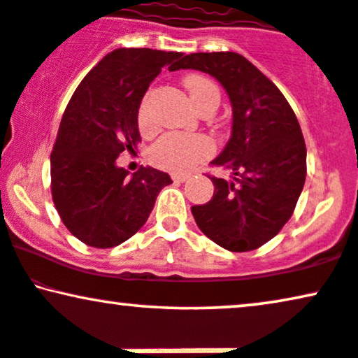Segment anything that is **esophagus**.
Here are the masks:
<instances>
[{"label":"esophagus","mask_w":358,"mask_h":358,"mask_svg":"<svg viewBox=\"0 0 358 358\" xmlns=\"http://www.w3.org/2000/svg\"><path fill=\"white\" fill-rule=\"evenodd\" d=\"M171 178H173L174 182H184V180L190 178V173H179V171H176V173L171 174Z\"/></svg>","instance_id":"esophagus-1"}]
</instances>
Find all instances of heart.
Listing matches in <instances>:
<instances>
[{"mask_svg": "<svg viewBox=\"0 0 358 358\" xmlns=\"http://www.w3.org/2000/svg\"><path fill=\"white\" fill-rule=\"evenodd\" d=\"M190 99L199 110L210 100H219V88L215 83L203 76H189L184 78ZM138 123L143 131L151 129L150 110H148V96L141 101L138 110ZM212 146L202 136H187V134H166L150 150V159L156 166L166 169H185L196 164L210 155Z\"/></svg>", "mask_w": 358, "mask_h": 358, "instance_id": "obj_1", "label": "heart"}]
</instances>
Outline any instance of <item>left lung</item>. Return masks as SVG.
Returning <instances> with one entry per match:
<instances>
[{"label":"left lung","instance_id":"obj_1","mask_svg":"<svg viewBox=\"0 0 358 358\" xmlns=\"http://www.w3.org/2000/svg\"><path fill=\"white\" fill-rule=\"evenodd\" d=\"M210 73L231 103V136L212 161L235 182L212 176L213 197L194 206L203 235L230 252H252L280 234L306 180V143L280 88L236 52L189 54L176 67Z\"/></svg>","mask_w":358,"mask_h":358}]
</instances>
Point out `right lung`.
I'll return each mask as SVG.
<instances>
[{"label": "right lung", "instance_id": "right-lung-1", "mask_svg": "<svg viewBox=\"0 0 358 358\" xmlns=\"http://www.w3.org/2000/svg\"><path fill=\"white\" fill-rule=\"evenodd\" d=\"M182 52L122 48L106 54L73 92L50 155L52 201L67 230L88 247L113 248L146 224L169 174L117 157L141 141L138 110L148 87Z\"/></svg>", "mask_w": 358, "mask_h": 358}]
</instances>
